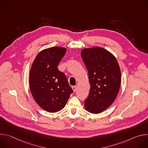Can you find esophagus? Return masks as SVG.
I'll list each match as a JSON object with an SVG mask.
<instances>
[{"mask_svg":"<svg viewBox=\"0 0 148 148\" xmlns=\"http://www.w3.org/2000/svg\"><path fill=\"white\" fill-rule=\"evenodd\" d=\"M72 89L73 90L74 92H75L76 91V90H77V86H73L72 87Z\"/></svg>","mask_w":148,"mask_h":148,"instance_id":"1","label":"esophagus"}]
</instances>
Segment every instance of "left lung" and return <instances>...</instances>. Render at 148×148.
Instances as JSON below:
<instances>
[{"label":"left lung","instance_id":"obj_1","mask_svg":"<svg viewBox=\"0 0 148 148\" xmlns=\"http://www.w3.org/2000/svg\"><path fill=\"white\" fill-rule=\"evenodd\" d=\"M81 55L91 85L84 107L91 113L99 114L108 108L116 98L121 81L120 67L115 56L101 47L84 49Z\"/></svg>","mask_w":148,"mask_h":148}]
</instances>
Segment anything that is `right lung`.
Returning <instances> with one entry per match:
<instances>
[{
    "label": "right lung",
    "instance_id": "obj_1",
    "mask_svg": "<svg viewBox=\"0 0 148 148\" xmlns=\"http://www.w3.org/2000/svg\"><path fill=\"white\" fill-rule=\"evenodd\" d=\"M66 50L64 47H53L41 51L30 69L29 86L32 96L39 106L49 112L61 110L73 92L66 75L57 69Z\"/></svg>",
    "mask_w": 148,
    "mask_h": 148
}]
</instances>
